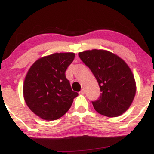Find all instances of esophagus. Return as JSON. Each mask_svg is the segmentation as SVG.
<instances>
[{
	"mask_svg": "<svg viewBox=\"0 0 154 154\" xmlns=\"http://www.w3.org/2000/svg\"><path fill=\"white\" fill-rule=\"evenodd\" d=\"M85 89H82L81 90V91L79 92V94L80 95H84L85 94Z\"/></svg>",
	"mask_w": 154,
	"mask_h": 154,
	"instance_id": "1",
	"label": "esophagus"
}]
</instances>
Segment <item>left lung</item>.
I'll return each instance as SVG.
<instances>
[{"label":"left lung","instance_id":"1","mask_svg":"<svg viewBox=\"0 0 154 154\" xmlns=\"http://www.w3.org/2000/svg\"><path fill=\"white\" fill-rule=\"evenodd\" d=\"M78 55L99 85L100 97L92 101L95 110L109 117L125 112L136 92L135 78L128 64L116 55L103 50L93 49Z\"/></svg>","mask_w":154,"mask_h":154}]
</instances>
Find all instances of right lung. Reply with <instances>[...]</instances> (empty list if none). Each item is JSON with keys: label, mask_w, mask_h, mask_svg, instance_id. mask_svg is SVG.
Segmentation results:
<instances>
[{"label": "right lung", "mask_w": 154, "mask_h": 154, "mask_svg": "<svg viewBox=\"0 0 154 154\" xmlns=\"http://www.w3.org/2000/svg\"><path fill=\"white\" fill-rule=\"evenodd\" d=\"M75 56L74 53L45 56L35 61L26 74L23 86L24 100L30 110L42 119H59L78 95L65 75Z\"/></svg>", "instance_id": "obj_1"}]
</instances>
